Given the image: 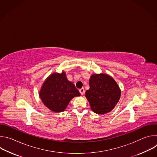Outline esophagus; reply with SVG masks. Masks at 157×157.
<instances>
[{"mask_svg": "<svg viewBox=\"0 0 157 157\" xmlns=\"http://www.w3.org/2000/svg\"><path fill=\"white\" fill-rule=\"evenodd\" d=\"M79 93H81V95H83L85 93V91H84V88H81L79 89Z\"/></svg>", "mask_w": 157, "mask_h": 157, "instance_id": "esophagus-1", "label": "esophagus"}]
</instances>
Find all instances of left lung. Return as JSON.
<instances>
[{
	"label": "left lung",
	"mask_w": 157,
	"mask_h": 157,
	"mask_svg": "<svg viewBox=\"0 0 157 157\" xmlns=\"http://www.w3.org/2000/svg\"><path fill=\"white\" fill-rule=\"evenodd\" d=\"M89 84L85 96L91 110L98 114L110 113L121 98V91L116 81L107 74H93Z\"/></svg>",
	"instance_id": "1"
}]
</instances>
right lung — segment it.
I'll use <instances>...</instances> for the list:
<instances>
[{
  "instance_id": "right-lung-1",
  "label": "right lung",
  "mask_w": 157,
  "mask_h": 157,
  "mask_svg": "<svg viewBox=\"0 0 157 157\" xmlns=\"http://www.w3.org/2000/svg\"><path fill=\"white\" fill-rule=\"evenodd\" d=\"M81 94L74 84L68 81L64 71L53 73L44 81L39 96L47 108L55 113L63 112L70 101Z\"/></svg>"
}]
</instances>
